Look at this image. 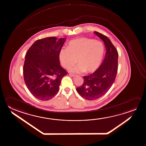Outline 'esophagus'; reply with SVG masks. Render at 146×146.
Segmentation results:
<instances>
[{
  "instance_id": "esophagus-1",
  "label": "esophagus",
  "mask_w": 146,
  "mask_h": 146,
  "mask_svg": "<svg viewBox=\"0 0 146 146\" xmlns=\"http://www.w3.org/2000/svg\"><path fill=\"white\" fill-rule=\"evenodd\" d=\"M70 75H71L72 77H76L78 76V75H77V74H70Z\"/></svg>"
}]
</instances>
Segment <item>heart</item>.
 Masks as SVG:
<instances>
[{"instance_id":"heart-1","label":"heart","mask_w":146,"mask_h":146,"mask_svg":"<svg viewBox=\"0 0 146 146\" xmlns=\"http://www.w3.org/2000/svg\"><path fill=\"white\" fill-rule=\"evenodd\" d=\"M102 42L86 37H81L70 40L66 49H62L59 57L62 65L68 69L78 62L77 66L72 72H92L101 65L104 53ZM78 59L77 60L76 59Z\"/></svg>"}]
</instances>
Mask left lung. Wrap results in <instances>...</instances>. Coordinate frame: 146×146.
Returning a JSON list of instances; mask_svg holds the SVG:
<instances>
[{"mask_svg":"<svg viewBox=\"0 0 146 146\" xmlns=\"http://www.w3.org/2000/svg\"><path fill=\"white\" fill-rule=\"evenodd\" d=\"M94 33L104 41L106 52L101 65L93 74L84 76L82 85L76 88L80 95L88 100L97 99L108 92L115 81L118 70L116 49L106 35L96 31Z\"/></svg>","mask_w":146,"mask_h":146,"instance_id":"1","label":"left lung"}]
</instances>
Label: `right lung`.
Returning <instances> with one entry per match:
<instances>
[{"mask_svg":"<svg viewBox=\"0 0 146 146\" xmlns=\"http://www.w3.org/2000/svg\"><path fill=\"white\" fill-rule=\"evenodd\" d=\"M66 38L46 37L37 40L27 52L23 67L24 81L32 95L46 101L59 90L67 72L60 66L59 54Z\"/></svg>","mask_w":146,"mask_h":146,"instance_id":"1","label":"right lung"}]
</instances>
